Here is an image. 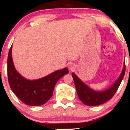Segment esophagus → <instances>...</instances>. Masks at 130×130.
<instances>
[{"instance_id": "obj_1", "label": "esophagus", "mask_w": 130, "mask_h": 130, "mask_svg": "<svg viewBox=\"0 0 130 130\" xmlns=\"http://www.w3.org/2000/svg\"><path fill=\"white\" fill-rule=\"evenodd\" d=\"M74 65H73V64H70V65H69L68 66V68H69V70H73V69H74Z\"/></svg>"}]
</instances>
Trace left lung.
I'll list each match as a JSON object with an SVG mask.
<instances>
[{
	"mask_svg": "<svg viewBox=\"0 0 130 130\" xmlns=\"http://www.w3.org/2000/svg\"><path fill=\"white\" fill-rule=\"evenodd\" d=\"M125 71H126V66L125 64H124L122 72L116 82L109 88H108L107 90L101 92L93 90L82 81H81L75 73H72V77L75 83L77 93L80 100L85 105L88 106H96V105H102L107 101L110 100L118 90L122 80L124 76Z\"/></svg>",
	"mask_w": 130,
	"mask_h": 130,
	"instance_id": "obj_1",
	"label": "left lung"
}]
</instances>
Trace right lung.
Wrapping results in <instances>:
<instances>
[{"instance_id":"right-lung-1","label":"right lung","mask_w":130,"mask_h":130,"mask_svg":"<svg viewBox=\"0 0 130 130\" xmlns=\"http://www.w3.org/2000/svg\"><path fill=\"white\" fill-rule=\"evenodd\" d=\"M10 47L8 56V78L10 88L24 104L31 106L43 105L53 96L57 81L69 72L67 68L53 72L41 79L28 80L17 72L14 67Z\"/></svg>"}]
</instances>
